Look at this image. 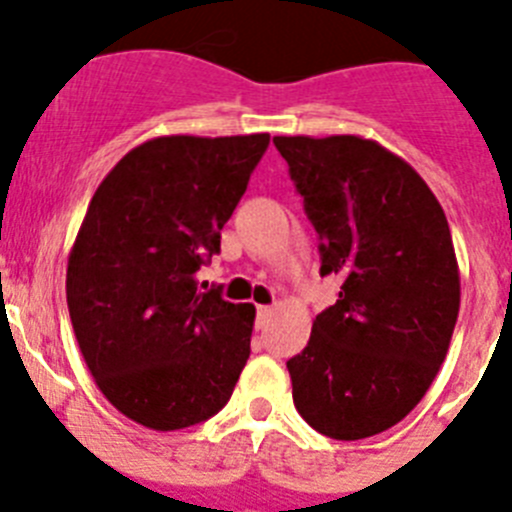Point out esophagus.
<instances>
[{"label":"esophagus","instance_id":"34e87169","mask_svg":"<svg viewBox=\"0 0 512 512\" xmlns=\"http://www.w3.org/2000/svg\"><path fill=\"white\" fill-rule=\"evenodd\" d=\"M269 315H271V307L259 305V310H256V325H259V328H264V323L269 320Z\"/></svg>","mask_w":512,"mask_h":512}]
</instances>
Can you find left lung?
Segmentation results:
<instances>
[{"label": "left lung", "mask_w": 512, "mask_h": 512, "mask_svg": "<svg viewBox=\"0 0 512 512\" xmlns=\"http://www.w3.org/2000/svg\"><path fill=\"white\" fill-rule=\"evenodd\" d=\"M274 146L320 238L336 305L287 361L295 408L336 441L377 436L423 400L459 318V264L436 194L359 135H277Z\"/></svg>", "instance_id": "left-lung-1"}]
</instances>
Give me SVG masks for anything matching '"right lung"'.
Masks as SVG:
<instances>
[{
    "label": "right lung",
    "instance_id": "right-lung-1",
    "mask_svg": "<svg viewBox=\"0 0 512 512\" xmlns=\"http://www.w3.org/2000/svg\"><path fill=\"white\" fill-rule=\"evenodd\" d=\"M269 148V133L146 140L104 176L66 269L81 356L125 418L179 431L212 418L251 354L256 307L194 274Z\"/></svg>",
    "mask_w": 512,
    "mask_h": 512
}]
</instances>
